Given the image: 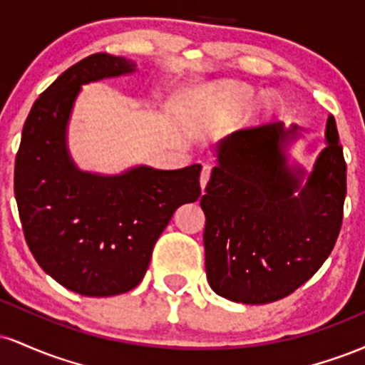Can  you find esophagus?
Listing matches in <instances>:
<instances>
[{
  "instance_id": "obj_1",
  "label": "esophagus",
  "mask_w": 365,
  "mask_h": 365,
  "mask_svg": "<svg viewBox=\"0 0 365 365\" xmlns=\"http://www.w3.org/2000/svg\"><path fill=\"white\" fill-rule=\"evenodd\" d=\"M209 178H211V166L206 165L202 168V171H200V188H202V192H204V188H206V185H207Z\"/></svg>"
}]
</instances>
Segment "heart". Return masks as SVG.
I'll return each instance as SVG.
<instances>
[{
  "mask_svg": "<svg viewBox=\"0 0 365 365\" xmlns=\"http://www.w3.org/2000/svg\"><path fill=\"white\" fill-rule=\"evenodd\" d=\"M250 98H252V89H249V87H244V86H232V87H226L223 91L225 103L228 104L230 108H233V110H240V108H244L245 104L250 101ZM264 108H267V104L259 103L257 106H255V110L262 111Z\"/></svg>",
  "mask_w": 365,
  "mask_h": 365,
  "instance_id": "1",
  "label": "heart"
}]
</instances>
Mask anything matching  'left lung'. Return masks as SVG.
Masks as SVG:
<instances>
[{
  "label": "left lung",
  "mask_w": 365,
  "mask_h": 365,
  "mask_svg": "<svg viewBox=\"0 0 365 365\" xmlns=\"http://www.w3.org/2000/svg\"><path fill=\"white\" fill-rule=\"evenodd\" d=\"M297 135V125L273 121L237 130L216 145L217 165L200 199L206 274L212 290L233 302L284 299L336 244L346 195L336 121L328 118V145L304 187V170H292L284 154Z\"/></svg>",
  "instance_id": "8db88e82"
}]
</instances>
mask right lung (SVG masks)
Here are the masks:
<instances>
[{
  "mask_svg": "<svg viewBox=\"0 0 365 365\" xmlns=\"http://www.w3.org/2000/svg\"><path fill=\"white\" fill-rule=\"evenodd\" d=\"M133 70L135 63L108 53L70 66L32 106L15 159V199L29 249L53 279L86 297L135 288L173 212L200 195V165L137 166L115 177L73 165L66 125L81 86Z\"/></svg>",
  "mask_w": 365,
  "mask_h": 365,
  "instance_id": "1",
  "label": "right lung"
}]
</instances>
